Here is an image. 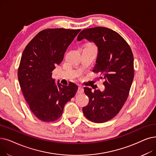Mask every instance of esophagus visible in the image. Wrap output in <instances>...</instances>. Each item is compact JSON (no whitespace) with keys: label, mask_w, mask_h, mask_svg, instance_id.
Here are the masks:
<instances>
[{"label":"esophagus","mask_w":156,"mask_h":156,"mask_svg":"<svg viewBox=\"0 0 156 156\" xmlns=\"http://www.w3.org/2000/svg\"><path fill=\"white\" fill-rule=\"evenodd\" d=\"M83 92V88L82 86H79L78 87V89L77 90V94H81Z\"/></svg>","instance_id":"34e87169"}]
</instances>
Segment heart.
<instances>
[{
  "instance_id": "1",
  "label": "heart",
  "mask_w": 156,
  "mask_h": 156,
  "mask_svg": "<svg viewBox=\"0 0 156 156\" xmlns=\"http://www.w3.org/2000/svg\"><path fill=\"white\" fill-rule=\"evenodd\" d=\"M87 46H95L92 43H87Z\"/></svg>"
}]
</instances>
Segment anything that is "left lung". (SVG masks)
I'll return each instance as SVG.
<instances>
[{"label": "left lung", "instance_id": "left-lung-1", "mask_svg": "<svg viewBox=\"0 0 156 156\" xmlns=\"http://www.w3.org/2000/svg\"><path fill=\"white\" fill-rule=\"evenodd\" d=\"M86 39L98 48L96 64L93 72L104 79L103 92L92 91L84 87L89 98L83 108L87 119L96 123L111 120L119 113L126 101L134 78V58L129 45L119 34L102 27L83 29L78 36V41Z\"/></svg>", "mask_w": 156, "mask_h": 156}]
</instances>
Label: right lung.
I'll use <instances>...</instances> for the list:
<instances>
[{
    "label": "right lung",
    "mask_w": 156,
    "mask_h": 156,
    "mask_svg": "<svg viewBox=\"0 0 156 156\" xmlns=\"http://www.w3.org/2000/svg\"><path fill=\"white\" fill-rule=\"evenodd\" d=\"M80 29H48L39 32L24 49L18 70L23 96L34 115L53 122L62 115L65 105L75 96L78 86L52 78V71L64 58L67 47Z\"/></svg>",
    "instance_id": "right-lung-1"
}]
</instances>
